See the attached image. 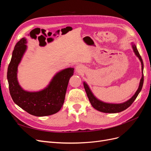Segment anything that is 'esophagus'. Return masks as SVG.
<instances>
[{
  "instance_id": "esophagus-1",
  "label": "esophagus",
  "mask_w": 151,
  "mask_h": 151,
  "mask_svg": "<svg viewBox=\"0 0 151 151\" xmlns=\"http://www.w3.org/2000/svg\"><path fill=\"white\" fill-rule=\"evenodd\" d=\"M83 67H82L81 65H77V66L76 67V72L77 73V74H79V73L82 72V71H83Z\"/></svg>"
}]
</instances>
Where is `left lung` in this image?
<instances>
[{"mask_svg": "<svg viewBox=\"0 0 151 151\" xmlns=\"http://www.w3.org/2000/svg\"><path fill=\"white\" fill-rule=\"evenodd\" d=\"M132 49L134 50V52L135 53V55L139 58L141 62L142 65V77L140 81V83L138 89L137 90L134 95L132 96L130 99H129L128 101L122 103H118V104H114V103H104L101 100L98 99L95 96L94 94L93 93L92 91H91V89L89 88V86L88 85L86 82H83L84 84V88L85 89V91L86 92L87 96H88V98H89V101L92 105V106L97 110L103 112V113H119L123 110H125L127 108H129L130 105L133 103V102L135 101V99L137 97L140 91L142 90L143 86L144 83V74H143V70H144V63L142 59L140 54L138 52L137 49L136 45L134 43H132Z\"/></svg>", "mask_w": 151, "mask_h": 151, "instance_id": "obj_1", "label": "left lung"}]
</instances>
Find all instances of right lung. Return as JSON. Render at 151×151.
I'll return each instance as SVG.
<instances>
[{
    "label": "right lung",
    "mask_w": 151,
    "mask_h": 151,
    "mask_svg": "<svg viewBox=\"0 0 151 151\" xmlns=\"http://www.w3.org/2000/svg\"><path fill=\"white\" fill-rule=\"evenodd\" d=\"M27 40L22 38L13 50L7 69V81L11 98L17 106L36 116L53 115L60 111L64 103L65 93L74 68H67L58 72L48 85L39 91H26L17 80V67L27 50Z\"/></svg>",
    "instance_id": "1"
}]
</instances>
